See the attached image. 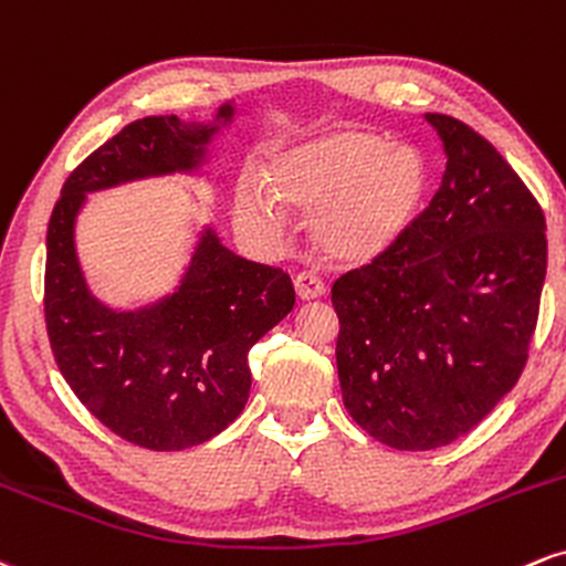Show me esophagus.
<instances>
[{
  "label": "esophagus",
  "instance_id": "1",
  "mask_svg": "<svg viewBox=\"0 0 566 566\" xmlns=\"http://www.w3.org/2000/svg\"><path fill=\"white\" fill-rule=\"evenodd\" d=\"M294 289H296V296L302 298V302H315V298L325 296L323 281L317 275H312V272H302V275H296Z\"/></svg>",
  "mask_w": 566,
  "mask_h": 566
}]
</instances>
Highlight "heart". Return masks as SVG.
Returning <instances> with one entry per match:
<instances>
[{
    "mask_svg": "<svg viewBox=\"0 0 566 566\" xmlns=\"http://www.w3.org/2000/svg\"><path fill=\"white\" fill-rule=\"evenodd\" d=\"M264 190L243 185L238 219L275 230L289 214L310 219L312 245L334 264H370L395 251L427 206L431 171L413 145L344 126L270 158Z\"/></svg>",
    "mask_w": 566,
    "mask_h": 566,
    "instance_id": "1",
    "label": "heart"
}]
</instances>
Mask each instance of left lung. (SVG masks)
<instances>
[{"mask_svg": "<svg viewBox=\"0 0 566 566\" xmlns=\"http://www.w3.org/2000/svg\"><path fill=\"white\" fill-rule=\"evenodd\" d=\"M427 122L448 156L440 190L395 251L331 291L344 405L397 450L455 442L514 389L548 264L546 217L506 158L453 116Z\"/></svg>", "mask_w": 566, "mask_h": 566, "instance_id": "left-lung-1", "label": "left lung"}]
</instances>
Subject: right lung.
Here are the masks:
<instances>
[{"label":"right lung","instance_id":"obj_1","mask_svg":"<svg viewBox=\"0 0 566 566\" xmlns=\"http://www.w3.org/2000/svg\"><path fill=\"white\" fill-rule=\"evenodd\" d=\"M232 113L224 103L211 124L177 116L126 124L71 171L46 228L44 321L60 374L99 423L139 448H192L241 416L249 349L294 310V283L281 268L232 254L206 228L169 296L111 310L86 285L76 217L86 192L201 169Z\"/></svg>","mask_w":566,"mask_h":566}]
</instances>
